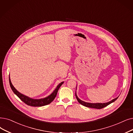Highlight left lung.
Returning <instances> with one entry per match:
<instances>
[{
    "label": "left lung",
    "instance_id": "left-lung-1",
    "mask_svg": "<svg viewBox=\"0 0 133 133\" xmlns=\"http://www.w3.org/2000/svg\"><path fill=\"white\" fill-rule=\"evenodd\" d=\"M77 89V88H76ZM76 98L77 99V101H78V102L81 104L86 107H88V108H95V109H102L103 108H104L105 107H107V105H109L110 104H111L113 102H114L115 101H116L117 98L118 97L116 98L113 99L112 100H111V101L108 102L107 103H88V102H85L83 101H82L81 99H80L78 97L77 94H76Z\"/></svg>",
    "mask_w": 133,
    "mask_h": 133
}]
</instances>
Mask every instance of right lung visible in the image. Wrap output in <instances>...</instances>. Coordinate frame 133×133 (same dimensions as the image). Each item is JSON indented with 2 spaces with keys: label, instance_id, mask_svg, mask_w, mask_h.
<instances>
[{
  "label": "right lung",
  "instance_id": "add662e5",
  "mask_svg": "<svg viewBox=\"0 0 133 133\" xmlns=\"http://www.w3.org/2000/svg\"><path fill=\"white\" fill-rule=\"evenodd\" d=\"M9 83H10V87L11 89H12V90L13 91V92H14V94L17 97H18L19 98H20V99L22 101L25 103L26 104H27L28 105L32 106V107H42V106L48 105L51 102L53 101V100L55 99V98L56 96L57 91H58L59 88H60V86L63 83V82H61L57 85L56 86V89L49 96H48L47 97L44 98H41V99H38L31 98H30L23 94H22L17 91L12 84V83L11 82L10 76H9Z\"/></svg>",
  "mask_w": 133,
  "mask_h": 133
}]
</instances>
